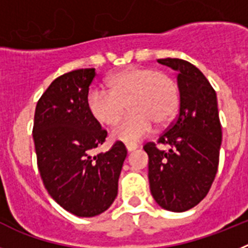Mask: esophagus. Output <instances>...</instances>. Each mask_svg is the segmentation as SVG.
Instances as JSON below:
<instances>
[{"instance_id": "1", "label": "esophagus", "mask_w": 248, "mask_h": 248, "mask_svg": "<svg viewBox=\"0 0 248 248\" xmlns=\"http://www.w3.org/2000/svg\"><path fill=\"white\" fill-rule=\"evenodd\" d=\"M125 148H126V150H128V153H131V151L137 150L138 145H131V144H126Z\"/></svg>"}]
</instances>
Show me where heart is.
I'll use <instances>...</instances> for the list:
<instances>
[{
	"label": "heart",
	"mask_w": 248,
	"mask_h": 248,
	"mask_svg": "<svg viewBox=\"0 0 248 248\" xmlns=\"http://www.w3.org/2000/svg\"><path fill=\"white\" fill-rule=\"evenodd\" d=\"M108 91L91 89L87 94V109L99 124L113 126L125 114L111 137L135 145L154 130L166 125L179 108V91L171 77L155 68L129 67L117 72L107 80Z\"/></svg>",
	"instance_id": "1"
}]
</instances>
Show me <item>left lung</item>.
I'll use <instances>...</instances> for the list:
<instances>
[{
    "instance_id": "1",
    "label": "left lung",
    "mask_w": 248,
    "mask_h": 248,
    "mask_svg": "<svg viewBox=\"0 0 248 248\" xmlns=\"http://www.w3.org/2000/svg\"><path fill=\"white\" fill-rule=\"evenodd\" d=\"M179 72L180 110L157 143L144 145L149 156V184L157 205L172 212L192 209L215 180L222 141L216 92L202 72L187 61L157 59Z\"/></svg>"
}]
</instances>
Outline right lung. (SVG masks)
Instances as JSON below:
<instances>
[{
  "label": "right lung",
  "instance_id": "obj_1",
  "mask_svg": "<svg viewBox=\"0 0 248 248\" xmlns=\"http://www.w3.org/2000/svg\"><path fill=\"white\" fill-rule=\"evenodd\" d=\"M94 68L68 72L50 83L34 113L37 164L48 194L68 212L93 217L110 207L126 157L125 145L92 156L107 131L87 109Z\"/></svg>",
  "mask_w": 248,
  "mask_h": 248
}]
</instances>
